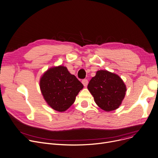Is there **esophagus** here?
Segmentation results:
<instances>
[{"instance_id": "34e87169", "label": "esophagus", "mask_w": 158, "mask_h": 158, "mask_svg": "<svg viewBox=\"0 0 158 158\" xmlns=\"http://www.w3.org/2000/svg\"><path fill=\"white\" fill-rule=\"evenodd\" d=\"M82 85H84V86L86 87L88 85V81L87 79H83L82 81Z\"/></svg>"}]
</instances>
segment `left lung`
Here are the masks:
<instances>
[{
	"mask_svg": "<svg viewBox=\"0 0 158 158\" xmlns=\"http://www.w3.org/2000/svg\"><path fill=\"white\" fill-rule=\"evenodd\" d=\"M88 89L97 106L106 112L118 109L127 91V86L118 75L103 70L97 72Z\"/></svg>",
	"mask_w": 158,
	"mask_h": 158,
	"instance_id": "obj_1",
	"label": "left lung"
}]
</instances>
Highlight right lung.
<instances>
[{"label":"right lung","instance_id":"add662e5","mask_svg":"<svg viewBox=\"0 0 158 158\" xmlns=\"http://www.w3.org/2000/svg\"><path fill=\"white\" fill-rule=\"evenodd\" d=\"M39 86L48 106L60 112L72 106L84 87L76 77L62 65L48 69L40 77Z\"/></svg>","mask_w":158,"mask_h":158}]
</instances>
